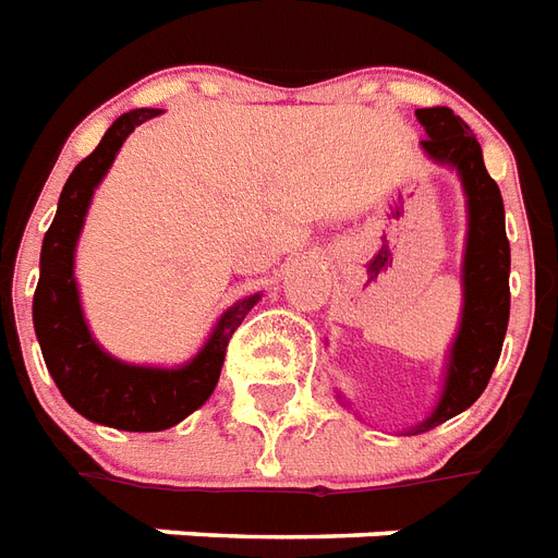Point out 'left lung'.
<instances>
[{"label": "left lung", "instance_id": "left-lung-1", "mask_svg": "<svg viewBox=\"0 0 558 558\" xmlns=\"http://www.w3.org/2000/svg\"><path fill=\"white\" fill-rule=\"evenodd\" d=\"M426 129L423 149L441 165H453L468 194V250H464V314L456 335L450 371L438 409L414 433L435 429L471 409L492 379L509 326V238L500 187L483 161V146L471 125L450 108H417Z\"/></svg>", "mask_w": 558, "mask_h": 558}]
</instances>
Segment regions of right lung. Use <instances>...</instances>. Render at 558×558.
Returning a JSON list of instances; mask_svg holds the SVG:
<instances>
[{
    "label": "right lung",
    "instance_id": "obj_1",
    "mask_svg": "<svg viewBox=\"0 0 558 558\" xmlns=\"http://www.w3.org/2000/svg\"><path fill=\"white\" fill-rule=\"evenodd\" d=\"M158 108H137L117 120L94 153L78 161L58 199L56 220L49 226L40 250V282L35 291V332L44 350V362L56 379L58 391L85 414L87 421L105 423L125 433H161L170 429L211 397L223 371L229 338L258 303V294L234 303L220 317L194 362L179 371L135 367L102 353L87 332L78 291L73 279V250L85 223L94 187L114 161L117 149L135 125L153 120Z\"/></svg>",
    "mask_w": 558,
    "mask_h": 558
}]
</instances>
